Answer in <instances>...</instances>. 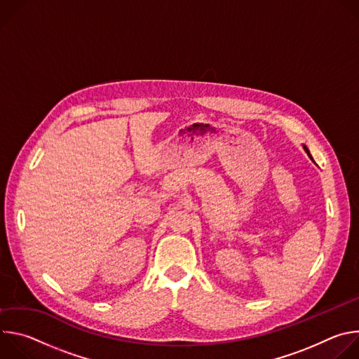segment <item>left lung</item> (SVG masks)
Masks as SVG:
<instances>
[{
    "instance_id": "obj_1",
    "label": "left lung",
    "mask_w": 359,
    "mask_h": 359,
    "mask_svg": "<svg viewBox=\"0 0 359 359\" xmlns=\"http://www.w3.org/2000/svg\"><path fill=\"white\" fill-rule=\"evenodd\" d=\"M305 150H306V153H309V155H310V151H309V149H306V147H304ZM310 158H311V155H310Z\"/></svg>"
}]
</instances>
